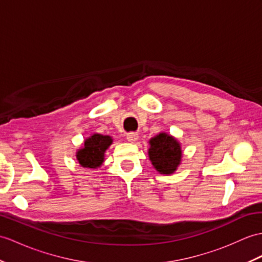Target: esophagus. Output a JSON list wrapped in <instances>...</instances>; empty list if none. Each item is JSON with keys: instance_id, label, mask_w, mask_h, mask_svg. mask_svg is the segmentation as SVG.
Listing matches in <instances>:
<instances>
[{"instance_id": "esophagus-1", "label": "esophagus", "mask_w": 262, "mask_h": 262, "mask_svg": "<svg viewBox=\"0 0 262 262\" xmlns=\"http://www.w3.org/2000/svg\"><path fill=\"white\" fill-rule=\"evenodd\" d=\"M127 141L130 142V143H135L137 139H138V134L137 133H128L127 134Z\"/></svg>"}]
</instances>
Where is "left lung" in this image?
Listing matches in <instances>:
<instances>
[{"label": "left lung", "mask_w": 262, "mask_h": 262, "mask_svg": "<svg viewBox=\"0 0 262 262\" xmlns=\"http://www.w3.org/2000/svg\"><path fill=\"white\" fill-rule=\"evenodd\" d=\"M183 150L178 138L162 132L149 139L148 157L157 172L164 175L175 173L181 165Z\"/></svg>", "instance_id": "1"}]
</instances>
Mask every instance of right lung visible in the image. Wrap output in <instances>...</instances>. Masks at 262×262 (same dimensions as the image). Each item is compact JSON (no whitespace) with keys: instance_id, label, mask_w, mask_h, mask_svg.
Wrapping results in <instances>:
<instances>
[{"instance_id":"obj_1","label":"right lung","mask_w":262,"mask_h":262,"mask_svg":"<svg viewBox=\"0 0 262 262\" xmlns=\"http://www.w3.org/2000/svg\"><path fill=\"white\" fill-rule=\"evenodd\" d=\"M113 144V137L94 133L84 139L82 146L76 151V157L80 166L84 168H99L105 161V153Z\"/></svg>"}]
</instances>
